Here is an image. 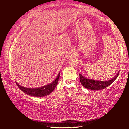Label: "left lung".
I'll use <instances>...</instances> for the list:
<instances>
[{"instance_id": "8db88e82", "label": "left lung", "mask_w": 129, "mask_h": 129, "mask_svg": "<svg viewBox=\"0 0 129 129\" xmlns=\"http://www.w3.org/2000/svg\"><path fill=\"white\" fill-rule=\"evenodd\" d=\"M119 73V72H118L117 75L114 76V77L108 81H100L89 79V78L84 77L80 73H79V76L80 82L83 86L88 89H90V90H99L107 88L111 84H112L117 78Z\"/></svg>"}]
</instances>
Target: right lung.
Wrapping results in <instances>:
<instances>
[{"mask_svg":"<svg viewBox=\"0 0 129 129\" xmlns=\"http://www.w3.org/2000/svg\"><path fill=\"white\" fill-rule=\"evenodd\" d=\"M60 73L58 74L56 78L52 82L47 85L39 87V88H26V87H24L20 85H19L17 82H16V83L19 89H20L21 91H23L24 93L27 94L37 97H44V96L49 95V94L51 93L52 91L54 90V89H55L57 85L58 78L60 77Z\"/></svg>","mask_w":129,"mask_h":129,"instance_id":"add662e5","label":"right lung"}]
</instances>
